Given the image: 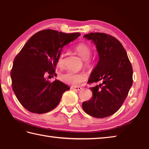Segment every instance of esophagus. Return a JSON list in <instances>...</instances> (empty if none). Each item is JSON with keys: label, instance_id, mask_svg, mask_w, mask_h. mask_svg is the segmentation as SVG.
Segmentation results:
<instances>
[{"label": "esophagus", "instance_id": "esophagus-1", "mask_svg": "<svg viewBox=\"0 0 149 149\" xmlns=\"http://www.w3.org/2000/svg\"><path fill=\"white\" fill-rule=\"evenodd\" d=\"M71 88L72 89V90H74V91H80L81 89H82L81 87H74V86H72Z\"/></svg>", "mask_w": 149, "mask_h": 149}]
</instances>
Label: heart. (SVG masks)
Here are the masks:
<instances>
[{
  "instance_id": "b5f03b06",
  "label": "heart",
  "mask_w": 149,
  "mask_h": 149,
  "mask_svg": "<svg viewBox=\"0 0 149 149\" xmlns=\"http://www.w3.org/2000/svg\"><path fill=\"white\" fill-rule=\"evenodd\" d=\"M74 50L77 54L85 61L86 65H90L91 60L89 57L91 54V47L86 43H80L77 44L74 47ZM65 53L62 52L59 56L58 60V65L63 67L64 64ZM60 80L66 84L72 86H78L85 82L87 79V76L84 72H76L68 71L60 75Z\"/></svg>"
}]
</instances>
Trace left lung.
Listing matches in <instances>:
<instances>
[{
    "mask_svg": "<svg viewBox=\"0 0 149 149\" xmlns=\"http://www.w3.org/2000/svg\"><path fill=\"white\" fill-rule=\"evenodd\" d=\"M84 38L95 44L99 56L88 82L101 84L90 88L93 96L82 103V108L89 116L104 118L118 111L127 98L133 83L132 67L124 47L113 36L91 32Z\"/></svg>",
    "mask_w": 149,
    "mask_h": 149,
    "instance_id": "1",
    "label": "left lung"
}]
</instances>
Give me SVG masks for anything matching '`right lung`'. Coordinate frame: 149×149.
Here are the masks:
<instances>
[{
	"label": "right lung",
	"instance_id": "obj_1",
	"mask_svg": "<svg viewBox=\"0 0 149 149\" xmlns=\"http://www.w3.org/2000/svg\"><path fill=\"white\" fill-rule=\"evenodd\" d=\"M80 36V33L41 30L16 56L10 73L12 86L17 99L28 111L41 114L52 110L63 93L70 89L58 80L50 82L45 75L56 74L55 68L63 47Z\"/></svg>",
	"mask_w": 149,
	"mask_h": 149
}]
</instances>
